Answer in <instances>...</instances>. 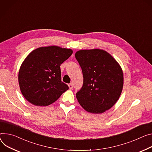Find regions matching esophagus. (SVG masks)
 <instances>
[{
	"label": "esophagus",
	"mask_w": 152,
	"mask_h": 152,
	"mask_svg": "<svg viewBox=\"0 0 152 152\" xmlns=\"http://www.w3.org/2000/svg\"><path fill=\"white\" fill-rule=\"evenodd\" d=\"M73 87V84L72 83L68 84V87H69V88H70V89H72Z\"/></svg>",
	"instance_id": "1"
}]
</instances>
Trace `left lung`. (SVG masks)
<instances>
[{
  "label": "left lung",
  "instance_id": "8db88e82",
  "mask_svg": "<svg viewBox=\"0 0 152 152\" xmlns=\"http://www.w3.org/2000/svg\"><path fill=\"white\" fill-rule=\"evenodd\" d=\"M75 57L82 71L84 82L76 98L87 112L99 114L118 101L124 85L122 70L111 54L101 49L81 50Z\"/></svg>",
  "mask_w": 152,
  "mask_h": 152
}]
</instances>
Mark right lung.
Masks as SVG:
<instances>
[{
    "instance_id": "right-lung-1",
    "label": "right lung",
    "mask_w": 152,
    "mask_h": 152,
    "mask_svg": "<svg viewBox=\"0 0 152 152\" xmlns=\"http://www.w3.org/2000/svg\"><path fill=\"white\" fill-rule=\"evenodd\" d=\"M73 50L58 46L42 47L32 51L22 62L18 80L21 93L36 106H47L68 89L61 81V64Z\"/></svg>"
}]
</instances>
